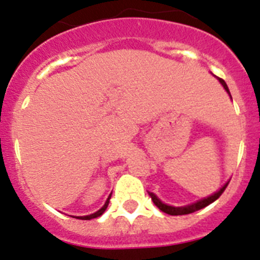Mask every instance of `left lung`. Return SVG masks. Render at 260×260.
<instances>
[{"instance_id":"1","label":"left lung","mask_w":260,"mask_h":260,"mask_svg":"<svg viewBox=\"0 0 260 260\" xmlns=\"http://www.w3.org/2000/svg\"><path fill=\"white\" fill-rule=\"evenodd\" d=\"M220 83L224 86V88L226 89V92L231 95V92H229V88L228 86H226V83H225L224 80L220 78ZM226 186H228V183H225L224 186H222L221 189L219 190L217 192H215L213 195H211V197H208V198H204L202 199V201L197 202V203H192L190 204V206H186V207H172V206H167V204L162 203L160 199H157V197H156L155 194H152V192H148V195L151 197V199H152V202L155 203V206H157L158 210L162 211V212L168 213V215H172V216H178V215H189V213H192L195 212V211H199L202 210V208L204 207H207L208 204L213 203V202L216 201V199H219L220 198V195L224 192V190L226 189Z\"/></svg>"}]
</instances>
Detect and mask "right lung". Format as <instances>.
Instances as JSON below:
<instances>
[{
    "mask_svg": "<svg viewBox=\"0 0 260 260\" xmlns=\"http://www.w3.org/2000/svg\"><path fill=\"white\" fill-rule=\"evenodd\" d=\"M109 199H110V195H109V198H108V201L105 202L104 206H103V207L100 208V210H99L98 212L92 213V215H88V216H79L78 219H79V220H91V219H95V217H99V216H100V215H103V213H104V211L107 210L108 204H109Z\"/></svg>",
    "mask_w": 260,
    "mask_h": 260,
    "instance_id": "right-lung-1",
    "label": "right lung"
}]
</instances>
